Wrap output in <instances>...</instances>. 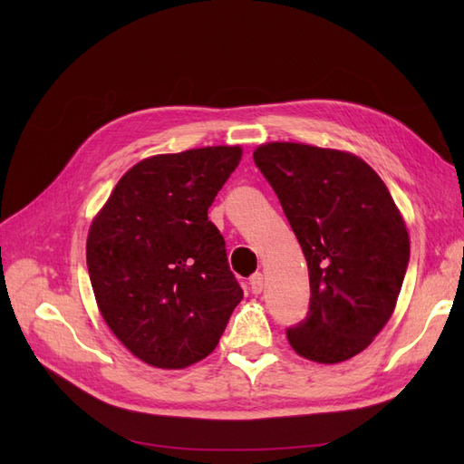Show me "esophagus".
Segmentation results:
<instances>
[{
	"label": "esophagus",
	"instance_id": "34e87169",
	"mask_svg": "<svg viewBox=\"0 0 464 464\" xmlns=\"http://www.w3.org/2000/svg\"><path fill=\"white\" fill-rule=\"evenodd\" d=\"M249 288H251V292H254V294H261V292H263V288H265V278H263L261 273H256L254 276L249 278Z\"/></svg>",
	"mask_w": 464,
	"mask_h": 464
}]
</instances>
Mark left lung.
<instances>
[{"label":"left lung","instance_id":"obj_1","mask_svg":"<svg viewBox=\"0 0 464 464\" xmlns=\"http://www.w3.org/2000/svg\"><path fill=\"white\" fill-rule=\"evenodd\" d=\"M254 162L275 189L310 271V312L288 327L307 360L344 362L385 327L411 257L404 220L383 179L354 154L269 143Z\"/></svg>","mask_w":464,"mask_h":464}]
</instances>
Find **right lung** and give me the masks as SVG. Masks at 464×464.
<instances>
[{
  "mask_svg": "<svg viewBox=\"0 0 464 464\" xmlns=\"http://www.w3.org/2000/svg\"><path fill=\"white\" fill-rule=\"evenodd\" d=\"M240 147L159 154L135 164L92 220L87 266L96 304L125 348L179 370L217 348L244 290L207 210Z\"/></svg>",
  "mask_w": 464,
  "mask_h": 464,
  "instance_id": "obj_1",
  "label": "right lung"
}]
</instances>
